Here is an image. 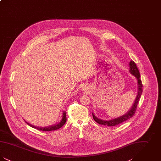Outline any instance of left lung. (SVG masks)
I'll return each instance as SVG.
<instances>
[{"mask_svg":"<svg viewBox=\"0 0 161 161\" xmlns=\"http://www.w3.org/2000/svg\"><path fill=\"white\" fill-rule=\"evenodd\" d=\"M129 65H130L129 71H130V73L131 74H133L138 80V94H137L136 100H135V101L133 105L132 106V107L131 108L130 110L126 114L123 115L121 117H119L118 118H115V119H112V120H109V121H104V120L100 119L97 118L92 113V116H93V119L97 123H98L99 124L107 125V126H115V125H118L121 123L128 120L129 119H130V118H131L133 115H135V112H136V108H137V106H138L139 101V99H140L142 93V84L141 80H140L141 75H140V74H139V70H138V68L136 66V63L134 61L131 60V61H130Z\"/></svg>","mask_w":161,"mask_h":161,"instance_id":"left-lung-1","label":"left lung"}]
</instances>
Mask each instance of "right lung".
<instances>
[{
	"label": "right lung",
	"instance_id": "1",
	"mask_svg": "<svg viewBox=\"0 0 161 161\" xmlns=\"http://www.w3.org/2000/svg\"><path fill=\"white\" fill-rule=\"evenodd\" d=\"M66 122V111L63 112V118L61 119V121L57 124H55L54 125H51V126H49V127H36L34 125H32L31 124H30L29 123H27L30 126H31L32 127L37 129L39 130H42V131H53V130H55L60 129L63 126V125Z\"/></svg>",
	"mask_w": 161,
	"mask_h": 161
}]
</instances>
